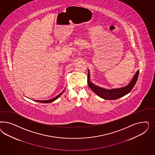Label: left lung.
I'll use <instances>...</instances> for the list:
<instances>
[{"instance_id": "1", "label": "left lung", "mask_w": 155, "mask_h": 155, "mask_svg": "<svg viewBox=\"0 0 155 155\" xmlns=\"http://www.w3.org/2000/svg\"><path fill=\"white\" fill-rule=\"evenodd\" d=\"M139 71L138 70L136 71L135 74L132 78L130 82L127 84L126 86L118 88V89L108 90L102 88L101 87H99L92 84L90 81L89 71H88L87 83L90 88L101 98L104 99H107V100H115L126 95V94H128L131 91L134 86L136 84V81L139 75Z\"/></svg>"}]
</instances>
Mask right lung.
<instances>
[{
	"mask_svg": "<svg viewBox=\"0 0 155 155\" xmlns=\"http://www.w3.org/2000/svg\"><path fill=\"white\" fill-rule=\"evenodd\" d=\"M64 90H65V89L64 90H63V91L61 92L60 94H59L58 95H57V96L54 97V98H53L50 99H48V100H42V101H37V100H35V101H36V102H40V103H51V102H52L54 101L55 100H56L58 98V97H59L61 95V94H62V93H64Z\"/></svg>",
	"mask_w": 155,
	"mask_h": 155,
	"instance_id": "1",
	"label": "right lung"
}]
</instances>
